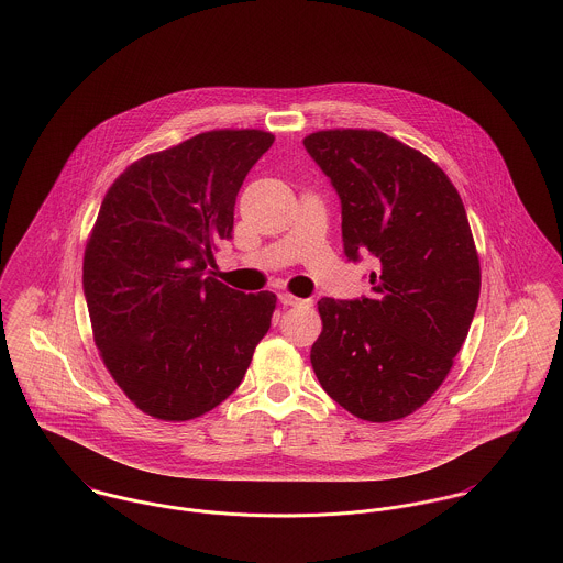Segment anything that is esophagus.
<instances>
[{"mask_svg":"<svg viewBox=\"0 0 563 563\" xmlns=\"http://www.w3.org/2000/svg\"><path fill=\"white\" fill-rule=\"evenodd\" d=\"M280 302H283L285 307H309V305H311V300L296 298V296H291V294H280Z\"/></svg>","mask_w":563,"mask_h":563,"instance_id":"esophagus-1","label":"esophagus"}]
</instances>
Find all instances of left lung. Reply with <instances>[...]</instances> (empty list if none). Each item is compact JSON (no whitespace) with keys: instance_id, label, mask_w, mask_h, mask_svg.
<instances>
[{"instance_id":"left-lung-1","label":"left lung","mask_w":563,"mask_h":563,"mask_svg":"<svg viewBox=\"0 0 563 563\" xmlns=\"http://www.w3.org/2000/svg\"><path fill=\"white\" fill-rule=\"evenodd\" d=\"M305 146L341 198L345 254L377 258L372 298L317 302L312 372L354 417L404 419L444 382L477 309L464 202L437 162L382 131L323 129Z\"/></svg>"}]
</instances>
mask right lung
Masks as SVG:
<instances>
[{
  "label": "right lung",
  "mask_w": 563,
  "mask_h": 563,
  "mask_svg": "<svg viewBox=\"0 0 563 563\" xmlns=\"http://www.w3.org/2000/svg\"><path fill=\"white\" fill-rule=\"evenodd\" d=\"M263 129H213L126 166L84 252L92 339L144 415L189 421L244 379L276 296L227 287L207 267L233 233L235 198L272 146Z\"/></svg>",
  "instance_id": "1"
}]
</instances>
